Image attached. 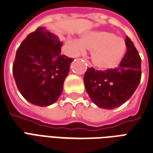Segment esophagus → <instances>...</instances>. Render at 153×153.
<instances>
[{"label": "esophagus", "mask_w": 153, "mask_h": 153, "mask_svg": "<svg viewBox=\"0 0 153 153\" xmlns=\"http://www.w3.org/2000/svg\"><path fill=\"white\" fill-rule=\"evenodd\" d=\"M81 59H83V60H84V62L86 63V65H87V66H88V67H91V66H92V65H91V63H90V62H89V61H88V60H87L86 58H83V57H82Z\"/></svg>", "instance_id": "1"}]
</instances>
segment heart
I'll list each match as a JSON object with an SVG mask.
<instances>
[{"label":"heart","instance_id":"obj_1","mask_svg":"<svg viewBox=\"0 0 153 153\" xmlns=\"http://www.w3.org/2000/svg\"><path fill=\"white\" fill-rule=\"evenodd\" d=\"M76 47L83 46L91 51L93 65L101 70H109L118 65L126 51L125 41L109 31H94L84 34Z\"/></svg>","mask_w":153,"mask_h":153}]
</instances>
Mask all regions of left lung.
<instances>
[{
    "mask_svg": "<svg viewBox=\"0 0 153 153\" xmlns=\"http://www.w3.org/2000/svg\"><path fill=\"white\" fill-rule=\"evenodd\" d=\"M127 51L117 68L96 70L88 68L83 82L94 104L103 109H114L128 101L141 80V58L133 42L125 38Z\"/></svg>",
    "mask_w": 153,
    "mask_h": 153,
    "instance_id": "obj_1",
    "label": "left lung"
}]
</instances>
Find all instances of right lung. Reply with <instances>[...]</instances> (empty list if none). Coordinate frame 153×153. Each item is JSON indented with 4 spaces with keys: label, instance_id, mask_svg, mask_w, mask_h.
<instances>
[{
    "label": "right lung",
    "instance_id": "right-lung-1",
    "mask_svg": "<svg viewBox=\"0 0 153 153\" xmlns=\"http://www.w3.org/2000/svg\"><path fill=\"white\" fill-rule=\"evenodd\" d=\"M56 35L38 27L27 36L16 51L13 74L19 93L28 102L47 106L56 101L74 60L60 54Z\"/></svg>",
    "mask_w": 153,
    "mask_h": 153
}]
</instances>
